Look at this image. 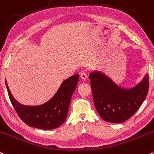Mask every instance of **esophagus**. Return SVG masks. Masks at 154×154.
Masks as SVG:
<instances>
[{
  "label": "esophagus",
  "instance_id": "1",
  "mask_svg": "<svg viewBox=\"0 0 154 154\" xmlns=\"http://www.w3.org/2000/svg\"><path fill=\"white\" fill-rule=\"evenodd\" d=\"M87 73H86V72H82V73L80 74V78L82 79V80H86V79H87Z\"/></svg>",
  "mask_w": 154,
  "mask_h": 154
}]
</instances>
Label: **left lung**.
Returning <instances> with one entry per match:
<instances>
[{"label": "left lung", "instance_id": "obj_1", "mask_svg": "<svg viewBox=\"0 0 154 154\" xmlns=\"http://www.w3.org/2000/svg\"><path fill=\"white\" fill-rule=\"evenodd\" d=\"M95 107L104 121L119 124L131 118L146 99L149 88L148 74L131 88L121 87L105 74L94 71L89 75Z\"/></svg>", "mask_w": 154, "mask_h": 154}]
</instances>
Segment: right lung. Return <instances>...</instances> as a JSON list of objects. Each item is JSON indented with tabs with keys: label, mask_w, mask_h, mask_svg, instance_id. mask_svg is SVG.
<instances>
[{
	"label": "right lung",
	"mask_w": 154,
	"mask_h": 154,
	"mask_svg": "<svg viewBox=\"0 0 154 154\" xmlns=\"http://www.w3.org/2000/svg\"><path fill=\"white\" fill-rule=\"evenodd\" d=\"M79 77L80 75L77 74L64 80L52 99L38 106L20 104L11 95L6 80V85L10 101L23 122L37 129H54L59 127L66 121L71 99L77 88Z\"/></svg>",
	"instance_id": "1"
}]
</instances>
